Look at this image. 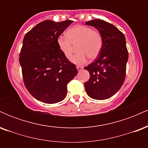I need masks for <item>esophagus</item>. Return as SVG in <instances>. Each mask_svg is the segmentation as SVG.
I'll return each instance as SVG.
<instances>
[{"label": "esophagus", "mask_w": 148, "mask_h": 148, "mask_svg": "<svg viewBox=\"0 0 148 148\" xmlns=\"http://www.w3.org/2000/svg\"><path fill=\"white\" fill-rule=\"evenodd\" d=\"M76 69H78V71H80L83 69V67H81V66H76Z\"/></svg>", "instance_id": "34e87169"}]
</instances>
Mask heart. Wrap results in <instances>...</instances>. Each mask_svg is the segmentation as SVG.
<instances>
[{
	"label": "heart",
	"instance_id": "b5f03b06",
	"mask_svg": "<svg viewBox=\"0 0 148 148\" xmlns=\"http://www.w3.org/2000/svg\"><path fill=\"white\" fill-rule=\"evenodd\" d=\"M57 45L67 58H70L74 47L77 45L78 53L70 59L76 64L87 62L88 57L95 59L99 56L103 46L101 34L96 30L85 25H75L67 31V36L60 35L57 38Z\"/></svg>",
	"mask_w": 148,
	"mask_h": 148
}]
</instances>
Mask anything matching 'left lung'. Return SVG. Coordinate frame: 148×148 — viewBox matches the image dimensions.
Wrapping results in <instances>:
<instances>
[{
	"label": "left lung",
	"mask_w": 148,
	"mask_h": 148,
	"mask_svg": "<svg viewBox=\"0 0 148 148\" xmlns=\"http://www.w3.org/2000/svg\"><path fill=\"white\" fill-rule=\"evenodd\" d=\"M86 25L97 29L103 46L97 58L84 67L90 73L85 89L92 99H108L120 89L125 79L129 58L125 37L116 27L103 20H91Z\"/></svg>",
	"instance_id": "1"
}]
</instances>
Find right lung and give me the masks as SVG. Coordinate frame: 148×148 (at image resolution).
<instances>
[{
	"label": "right lung",
	"mask_w": 148,
	"mask_h": 148,
	"mask_svg": "<svg viewBox=\"0 0 148 148\" xmlns=\"http://www.w3.org/2000/svg\"><path fill=\"white\" fill-rule=\"evenodd\" d=\"M73 22L46 20L25 34L19 55L23 83L32 96L46 103H55L67 95V85L75 77L76 65L57 45L58 37Z\"/></svg>",
	"instance_id": "1"
}]
</instances>
